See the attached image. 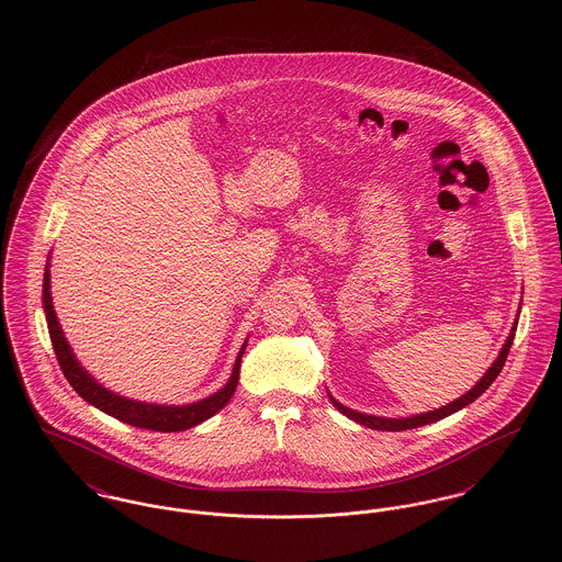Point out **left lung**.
<instances>
[{"instance_id":"obj_1","label":"left lung","mask_w":562,"mask_h":562,"mask_svg":"<svg viewBox=\"0 0 562 562\" xmlns=\"http://www.w3.org/2000/svg\"><path fill=\"white\" fill-rule=\"evenodd\" d=\"M516 326H518V316H516V322L512 324V330H509L508 339H506L504 348L499 351L497 360L488 367V371L484 373L481 381H479V383H476L468 394H463L461 398H457V401L451 402V404H447V406L434 408V411H429V413H422V415H413V417L387 419V417H374V415H364V413L351 411L348 406H344L341 402L335 401L330 394H328V398L333 402V406H337V411H339V413H344L346 417L353 419L356 424L367 426V428L371 429H381V431H402V429L419 428V426H428V424H434V422H440V419H445V417L453 415L457 411H461L463 406H468V404H472V402L476 401L479 396H482V394L488 390V385L497 379V374L502 373V369H504V364H506V358H508L509 348H512V341H514V335H516Z\"/></svg>"}]
</instances>
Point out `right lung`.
I'll return each instance as SVG.
<instances>
[{"instance_id": "right-lung-1", "label": "right lung", "mask_w": 562, "mask_h": 562, "mask_svg": "<svg viewBox=\"0 0 562 562\" xmlns=\"http://www.w3.org/2000/svg\"><path fill=\"white\" fill-rule=\"evenodd\" d=\"M48 268H50V263H46V271H44L42 301H44V312H46V322H48V333H50V339H53L54 353H56V360L60 364V371L67 376L71 387L88 404L97 406L99 411L108 413V415L124 422V424H131L134 428L154 429V431H183V429L193 428V426L211 419L214 413H218L227 402L232 401V396L238 387V379H240L241 353L246 349V341L238 351V358H236V364H234L229 381L218 392H214L213 396H209L204 401L191 402V404H183V406L149 404V402L124 398L120 394H113L101 383H97V379L78 362L74 349L67 344V339L63 335V328H60L56 312H54L53 293H50V269Z\"/></svg>"}]
</instances>
